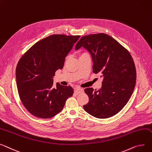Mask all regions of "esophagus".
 <instances>
[{"instance_id": "1", "label": "esophagus", "mask_w": 152, "mask_h": 152, "mask_svg": "<svg viewBox=\"0 0 152 152\" xmlns=\"http://www.w3.org/2000/svg\"><path fill=\"white\" fill-rule=\"evenodd\" d=\"M83 92V88H80L79 87H77L75 89V93L76 94H79L80 93H82Z\"/></svg>"}]
</instances>
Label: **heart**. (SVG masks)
<instances>
[{
  "mask_svg": "<svg viewBox=\"0 0 152 152\" xmlns=\"http://www.w3.org/2000/svg\"><path fill=\"white\" fill-rule=\"evenodd\" d=\"M87 54H88L86 53H82V54H80V56H85V55H87Z\"/></svg>",
  "mask_w": 152,
  "mask_h": 152,
  "instance_id": "1",
  "label": "heart"
}]
</instances>
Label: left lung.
I'll return each instance as SVG.
<instances>
[{"label": "left lung", "instance_id": "obj_1", "mask_svg": "<svg viewBox=\"0 0 152 152\" xmlns=\"http://www.w3.org/2000/svg\"><path fill=\"white\" fill-rule=\"evenodd\" d=\"M81 47L92 57L93 72L103 79L99 90H84L89 101L83 107L96 118L112 117L124 107L133 92L136 72L132 57L114 38L103 33L81 37L75 49Z\"/></svg>", "mask_w": 152, "mask_h": 152}]
</instances>
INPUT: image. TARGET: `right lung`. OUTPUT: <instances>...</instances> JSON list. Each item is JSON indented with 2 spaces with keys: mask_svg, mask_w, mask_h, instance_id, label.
Returning <instances> with one entry per match:
<instances>
[{
  "mask_svg": "<svg viewBox=\"0 0 152 152\" xmlns=\"http://www.w3.org/2000/svg\"><path fill=\"white\" fill-rule=\"evenodd\" d=\"M80 36L53 35L34 45L20 58L16 69L20 99L33 115L51 118L62 110L74 92L71 86L58 83L53 86L57 70L62 69L65 57Z\"/></svg>",
  "mask_w": 152,
  "mask_h": 152,
  "instance_id": "1",
  "label": "right lung"
}]
</instances>
